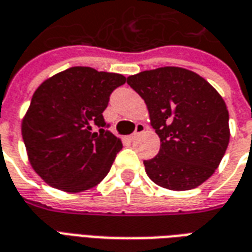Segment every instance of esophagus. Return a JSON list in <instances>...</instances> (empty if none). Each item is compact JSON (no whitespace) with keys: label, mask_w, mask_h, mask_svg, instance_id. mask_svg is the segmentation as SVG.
<instances>
[{"label":"esophagus","mask_w":252,"mask_h":252,"mask_svg":"<svg viewBox=\"0 0 252 252\" xmlns=\"http://www.w3.org/2000/svg\"><path fill=\"white\" fill-rule=\"evenodd\" d=\"M146 131V126H144V124H137L136 126V131L133 132L131 135L132 139H135V137H137L140 133H143V132Z\"/></svg>","instance_id":"esophagus-1"}]
</instances>
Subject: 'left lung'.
Returning <instances> with one entry per match:
<instances>
[{"mask_svg":"<svg viewBox=\"0 0 252 252\" xmlns=\"http://www.w3.org/2000/svg\"><path fill=\"white\" fill-rule=\"evenodd\" d=\"M147 105L151 126L160 139L146 173L169 190H190L219 167L229 143V115L216 89L197 72L166 66L126 78Z\"/></svg>","mask_w":252,"mask_h":252,"instance_id":"8db88e82","label":"left lung"}]
</instances>
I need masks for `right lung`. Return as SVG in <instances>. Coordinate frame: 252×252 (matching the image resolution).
<instances>
[{"mask_svg": "<svg viewBox=\"0 0 252 252\" xmlns=\"http://www.w3.org/2000/svg\"><path fill=\"white\" fill-rule=\"evenodd\" d=\"M126 82L121 74L77 66L36 89L21 135L32 169L46 184L79 193L106 177L123 143L104 129L102 112L110 93Z\"/></svg>", "mask_w": 252, "mask_h": 252, "instance_id": "add662e5", "label": "right lung"}]
</instances>
